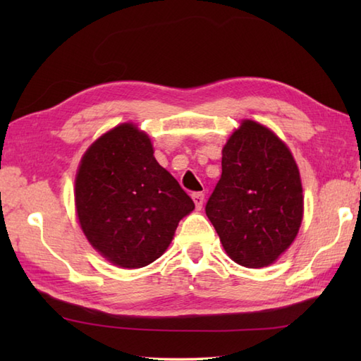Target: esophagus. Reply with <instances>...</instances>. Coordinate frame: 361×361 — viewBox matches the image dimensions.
Returning a JSON list of instances; mask_svg holds the SVG:
<instances>
[{
	"label": "esophagus",
	"mask_w": 361,
	"mask_h": 361,
	"mask_svg": "<svg viewBox=\"0 0 361 361\" xmlns=\"http://www.w3.org/2000/svg\"><path fill=\"white\" fill-rule=\"evenodd\" d=\"M192 200L195 203V208L200 211L203 208V203H204V194L203 192H194L192 194Z\"/></svg>",
	"instance_id": "esophagus-1"
}]
</instances>
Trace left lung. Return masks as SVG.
<instances>
[{"label":"left lung","instance_id":"obj_1","mask_svg":"<svg viewBox=\"0 0 361 361\" xmlns=\"http://www.w3.org/2000/svg\"><path fill=\"white\" fill-rule=\"evenodd\" d=\"M204 209L234 262L273 264L295 240L304 212L287 145L270 128L243 121L221 150V176Z\"/></svg>","mask_w":361,"mask_h":361}]
</instances>
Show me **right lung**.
<instances>
[{
    "instance_id": "right-lung-1",
    "label": "right lung",
    "mask_w": 361,
    "mask_h": 361,
    "mask_svg": "<svg viewBox=\"0 0 361 361\" xmlns=\"http://www.w3.org/2000/svg\"><path fill=\"white\" fill-rule=\"evenodd\" d=\"M75 209L88 242L111 264L141 268L171 245L195 204L153 157L150 137L126 122L90 145L75 176Z\"/></svg>"
}]
</instances>
